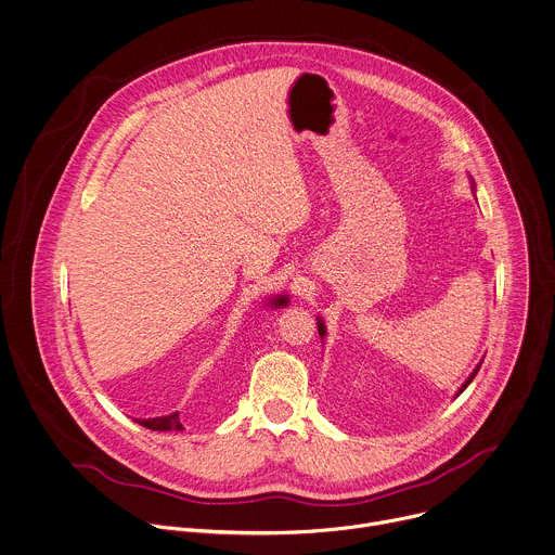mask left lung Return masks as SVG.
Returning <instances> with one entry per match:
<instances>
[{
    "instance_id": "obj_1",
    "label": "left lung",
    "mask_w": 555,
    "mask_h": 555,
    "mask_svg": "<svg viewBox=\"0 0 555 555\" xmlns=\"http://www.w3.org/2000/svg\"><path fill=\"white\" fill-rule=\"evenodd\" d=\"M325 334H327V332H325V323H323V321H321V319H319V336H321V338H325ZM478 370H480V364H478V366H476V370H474V372H472V374H469V378H467V380H465V383H463V385H461V389H459V393H461V391H463V389H465V387H467V385H469V383H472V380H474V376H476V374H478ZM459 393H456V396H459Z\"/></svg>"
}]
</instances>
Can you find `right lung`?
I'll use <instances>...</instances> for the list:
<instances>
[{
    "instance_id": "obj_1",
    "label": "right lung",
    "mask_w": 555,
    "mask_h": 555,
    "mask_svg": "<svg viewBox=\"0 0 555 555\" xmlns=\"http://www.w3.org/2000/svg\"><path fill=\"white\" fill-rule=\"evenodd\" d=\"M269 304L275 306V308H282V306L288 304V297L280 295V297L271 299ZM138 424H142L151 430H181L183 428V424L179 420V413H170V415H164V417H151V420H138Z\"/></svg>"
}]
</instances>
